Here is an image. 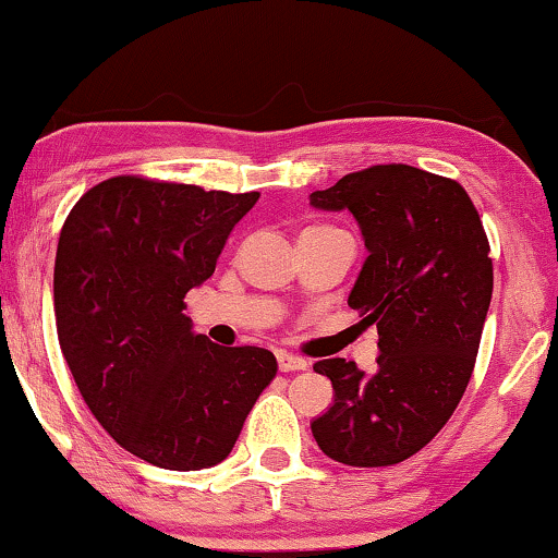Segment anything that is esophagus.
I'll return each mask as SVG.
<instances>
[{"label": "esophagus", "instance_id": "34e87169", "mask_svg": "<svg viewBox=\"0 0 558 558\" xmlns=\"http://www.w3.org/2000/svg\"><path fill=\"white\" fill-rule=\"evenodd\" d=\"M277 365L281 373H299V369H306V360L296 357V354H289L284 350L277 352Z\"/></svg>", "mask_w": 558, "mask_h": 558}]
</instances>
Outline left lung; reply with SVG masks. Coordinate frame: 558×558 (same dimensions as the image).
<instances>
[{"instance_id": "obj_1", "label": "left lung", "mask_w": 558, "mask_h": 558, "mask_svg": "<svg viewBox=\"0 0 558 558\" xmlns=\"http://www.w3.org/2000/svg\"><path fill=\"white\" fill-rule=\"evenodd\" d=\"M319 211H350L367 259L347 304L377 325V369L322 360L335 400L312 420L322 453L395 465L425 448L471 379L494 294V262L463 185L413 166H373L314 191Z\"/></svg>"}]
</instances>
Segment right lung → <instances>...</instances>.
Listing matches in <instances>:
<instances>
[{
  "label": "right lung",
  "mask_w": 558,
  "mask_h": 558,
  "mask_svg": "<svg viewBox=\"0 0 558 558\" xmlns=\"http://www.w3.org/2000/svg\"><path fill=\"white\" fill-rule=\"evenodd\" d=\"M259 193L118 175L93 185L62 226L54 319L77 390L110 438L168 471L231 453L277 375L262 347L193 332L183 299L216 269Z\"/></svg>",
  "instance_id": "obj_1"
}]
</instances>
